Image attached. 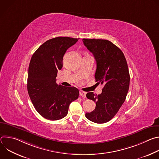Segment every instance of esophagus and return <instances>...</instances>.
<instances>
[{"mask_svg":"<svg viewBox=\"0 0 159 159\" xmlns=\"http://www.w3.org/2000/svg\"><path fill=\"white\" fill-rule=\"evenodd\" d=\"M79 94H80V96L81 97H83V98H85L86 97V93L83 91V90H80V91H79Z\"/></svg>","mask_w":159,"mask_h":159,"instance_id":"1","label":"esophagus"}]
</instances>
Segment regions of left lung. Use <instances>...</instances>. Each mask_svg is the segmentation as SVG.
Returning a JSON list of instances; mask_svg holds the SVG:
<instances>
[{
  "mask_svg": "<svg viewBox=\"0 0 159 159\" xmlns=\"http://www.w3.org/2000/svg\"><path fill=\"white\" fill-rule=\"evenodd\" d=\"M82 41L96 61V82L104 85L101 94L92 92L86 94L96 106L85 116L93 122L104 123L116 115L126 99L130 79L126 60L122 51L108 40L84 38Z\"/></svg>",
  "mask_w": 159,
  "mask_h": 159,
  "instance_id": "left-lung-1",
  "label": "left lung"
}]
</instances>
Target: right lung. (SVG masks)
Here are the masks:
<instances>
[{"label":"right lung","instance_id":"add662e5","mask_svg":"<svg viewBox=\"0 0 159 159\" xmlns=\"http://www.w3.org/2000/svg\"><path fill=\"white\" fill-rule=\"evenodd\" d=\"M79 38L57 37L42 44L33 55L28 69V92L39 114L49 120L66 116L70 104L78 99L79 90L56 82L58 70L68 48Z\"/></svg>","mask_w":159,"mask_h":159}]
</instances>
